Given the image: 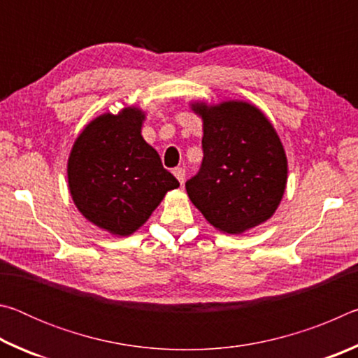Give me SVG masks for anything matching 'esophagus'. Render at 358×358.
I'll return each mask as SVG.
<instances>
[{"label": "esophagus", "mask_w": 358, "mask_h": 358, "mask_svg": "<svg viewBox=\"0 0 358 358\" xmlns=\"http://www.w3.org/2000/svg\"><path fill=\"white\" fill-rule=\"evenodd\" d=\"M173 175H175V177H177V180L180 181L181 185L185 183V175H186V172H185V169H183V167H177V169H173Z\"/></svg>", "instance_id": "obj_1"}]
</instances>
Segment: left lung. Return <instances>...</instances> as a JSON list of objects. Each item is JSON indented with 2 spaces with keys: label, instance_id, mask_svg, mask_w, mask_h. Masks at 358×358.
Returning a JSON list of instances; mask_svg holds the SVG:
<instances>
[{
  "label": "left lung",
  "instance_id": "1",
  "mask_svg": "<svg viewBox=\"0 0 358 358\" xmlns=\"http://www.w3.org/2000/svg\"><path fill=\"white\" fill-rule=\"evenodd\" d=\"M203 120V159L186 181L191 202L211 226L241 234L270 220L287 181V159L265 115L243 101L192 104Z\"/></svg>",
  "mask_w": 358,
  "mask_h": 358
}]
</instances>
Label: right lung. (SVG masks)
Here are the masks:
<instances>
[{"mask_svg": "<svg viewBox=\"0 0 358 358\" xmlns=\"http://www.w3.org/2000/svg\"><path fill=\"white\" fill-rule=\"evenodd\" d=\"M145 115L126 107L85 126L68 161L69 191L78 211L112 235L134 234L178 187L157 151L142 137Z\"/></svg>", "mask_w": 358, "mask_h": 358, "instance_id": "add662e5", "label": "right lung"}]
</instances>
